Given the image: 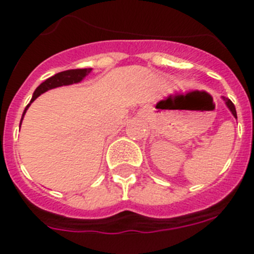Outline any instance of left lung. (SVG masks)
Here are the masks:
<instances>
[{"label": "left lung", "instance_id": "8db88e82", "mask_svg": "<svg viewBox=\"0 0 254 254\" xmlns=\"http://www.w3.org/2000/svg\"><path fill=\"white\" fill-rule=\"evenodd\" d=\"M223 100H224V102H225L226 107L229 108V111L232 112L233 116H234L235 118H237V111H235V107H234V104H233V103H232V100L228 99V98H225V96H223Z\"/></svg>", "mask_w": 254, "mask_h": 254}]
</instances>
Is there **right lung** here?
Segmentation results:
<instances>
[{
	"mask_svg": "<svg viewBox=\"0 0 254 254\" xmlns=\"http://www.w3.org/2000/svg\"><path fill=\"white\" fill-rule=\"evenodd\" d=\"M91 69L93 68H77V69H67V71H62V72L56 73L55 76H52V77L47 78L46 81L42 82L39 86L35 89L34 94H33V98H31L30 103L26 105L25 111L22 113L21 121H20V126H21L22 118L25 116L26 111H28V108L30 107V104L37 99L38 96L42 95L46 91L51 90V89H55V87H60L64 86V85H72V84H77V82H81L85 77H86L89 73L91 72Z\"/></svg>",
	"mask_w": 254,
	"mask_h": 254,
	"instance_id": "1",
	"label": "right lung"
}]
</instances>
